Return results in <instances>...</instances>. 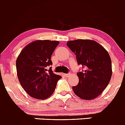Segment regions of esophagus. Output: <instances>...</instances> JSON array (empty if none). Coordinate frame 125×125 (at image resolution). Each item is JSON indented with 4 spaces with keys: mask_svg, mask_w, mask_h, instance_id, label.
<instances>
[{
    "mask_svg": "<svg viewBox=\"0 0 125 125\" xmlns=\"http://www.w3.org/2000/svg\"><path fill=\"white\" fill-rule=\"evenodd\" d=\"M70 75V73H65L64 74V76H65V77H69V76Z\"/></svg>",
    "mask_w": 125,
    "mask_h": 125,
    "instance_id": "obj_1",
    "label": "esophagus"
}]
</instances>
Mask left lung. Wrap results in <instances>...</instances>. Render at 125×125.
<instances>
[{"label": "left lung", "instance_id": "left-lung-1", "mask_svg": "<svg viewBox=\"0 0 125 125\" xmlns=\"http://www.w3.org/2000/svg\"><path fill=\"white\" fill-rule=\"evenodd\" d=\"M67 45L76 55L78 64L84 70L76 73L79 83L73 86L74 93L86 100L94 99L103 92L112 76V63L107 50L90 39L69 41Z\"/></svg>", "mask_w": 125, "mask_h": 125}]
</instances>
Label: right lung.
Returning a JSON list of instances; mask_svg holds the SVG:
<instances>
[{
    "label": "right lung",
    "instance_id": "add662e5",
    "mask_svg": "<svg viewBox=\"0 0 125 125\" xmlns=\"http://www.w3.org/2000/svg\"><path fill=\"white\" fill-rule=\"evenodd\" d=\"M59 41L37 40L25 47L16 60L17 75L26 92L33 98L44 100L53 93L60 75L53 73L51 56Z\"/></svg>",
    "mask_w": 125,
    "mask_h": 125
}]
</instances>
